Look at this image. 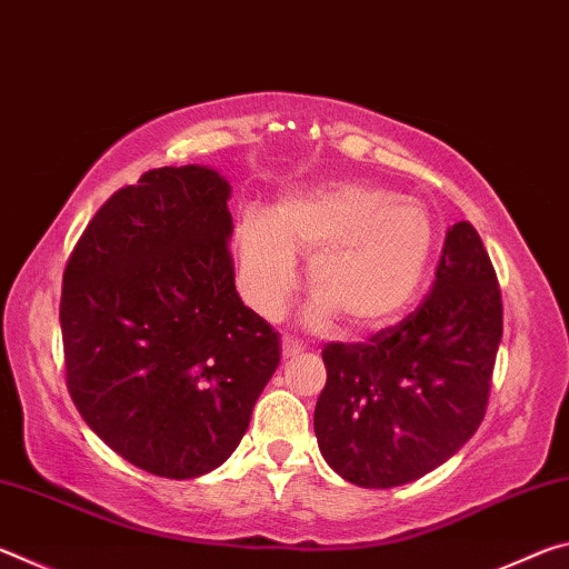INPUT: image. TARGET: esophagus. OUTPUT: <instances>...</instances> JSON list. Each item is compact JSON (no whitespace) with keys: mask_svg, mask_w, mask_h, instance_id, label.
Masks as SVG:
<instances>
[{"mask_svg":"<svg viewBox=\"0 0 569 569\" xmlns=\"http://www.w3.org/2000/svg\"><path fill=\"white\" fill-rule=\"evenodd\" d=\"M303 349H306V346L298 341V339H293V336H283V339H281L283 359H293V356H298Z\"/></svg>","mask_w":569,"mask_h":569,"instance_id":"34e87169","label":"esophagus"}]
</instances>
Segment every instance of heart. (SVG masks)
Segmentation results:
<instances>
[{
	"mask_svg": "<svg viewBox=\"0 0 569 569\" xmlns=\"http://www.w3.org/2000/svg\"><path fill=\"white\" fill-rule=\"evenodd\" d=\"M238 276L246 301L266 319L283 311L298 263L308 256L306 321L361 333L389 323L427 278L437 228L427 208L391 190L356 180L321 182L248 210L238 230Z\"/></svg>",
	"mask_w": 569,
	"mask_h": 569,
	"instance_id": "obj_1",
	"label": "heart"
}]
</instances>
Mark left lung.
<instances>
[{
  "label": "left lung",
  "mask_w": 569,
  "mask_h": 569,
  "mask_svg": "<svg viewBox=\"0 0 569 569\" xmlns=\"http://www.w3.org/2000/svg\"><path fill=\"white\" fill-rule=\"evenodd\" d=\"M502 341L495 266L471 223L447 230L429 296L363 343H326L313 429L351 485L389 489L429 475L485 419Z\"/></svg>",
  "instance_id": "obj_1"
}]
</instances>
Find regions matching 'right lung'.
Instances as JSON below:
<instances>
[{"label":"right lung","instance_id":"add662e5","mask_svg":"<svg viewBox=\"0 0 569 569\" xmlns=\"http://www.w3.org/2000/svg\"><path fill=\"white\" fill-rule=\"evenodd\" d=\"M228 198L208 166L148 170L94 213L62 276L74 407L158 477L223 465L281 361V336L236 291Z\"/></svg>","mask_w":569,"mask_h":569}]
</instances>
